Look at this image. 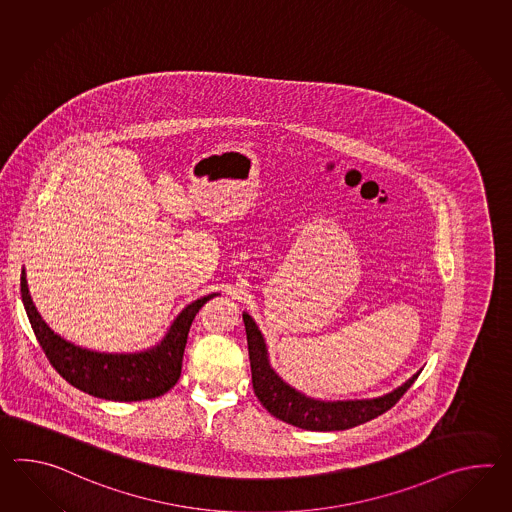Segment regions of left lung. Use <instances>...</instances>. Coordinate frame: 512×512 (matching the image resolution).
<instances>
[{
    "label": "left lung",
    "instance_id": "1",
    "mask_svg": "<svg viewBox=\"0 0 512 512\" xmlns=\"http://www.w3.org/2000/svg\"><path fill=\"white\" fill-rule=\"evenodd\" d=\"M248 336V351H250L251 382L253 391L261 400L262 406L277 417L279 421L288 422L303 430L312 432H336L349 430L358 424L376 419L378 415L393 408L402 395L408 391L411 384L417 380V375L411 376L404 386L398 387L393 393L371 400H347V402H323L305 397L297 393L294 387L284 384L279 376L273 373L268 364L266 345L261 332L250 314H242Z\"/></svg>",
    "mask_w": 512,
    "mask_h": 512
}]
</instances>
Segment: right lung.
<instances>
[{"label":"right lung","instance_id":"right-lung-1","mask_svg":"<svg viewBox=\"0 0 512 512\" xmlns=\"http://www.w3.org/2000/svg\"><path fill=\"white\" fill-rule=\"evenodd\" d=\"M20 288L23 307L36 340L58 375L91 397L119 402L161 397L178 382L194 316L211 297H215V294L202 297L183 308L165 340L147 353L101 354L75 347L47 327L33 307L23 272Z\"/></svg>","mask_w":512,"mask_h":512}]
</instances>
